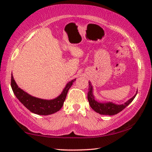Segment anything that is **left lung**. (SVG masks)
I'll list each match as a JSON object with an SVG mask.
<instances>
[{"mask_svg":"<svg viewBox=\"0 0 152 152\" xmlns=\"http://www.w3.org/2000/svg\"><path fill=\"white\" fill-rule=\"evenodd\" d=\"M89 87H88V100L90 104L91 107L94 110L95 112L98 113L101 115H115L120 111H122L124 108L127 107L134 100L135 97L136 96L137 91L136 95L132 98L129 99L127 102H126L124 104H115L113 102H99L95 99V97L93 93V86L91 85V83L88 82Z\"/></svg>","mask_w":152,"mask_h":152,"instance_id":"8db88e82","label":"left lung"}]
</instances>
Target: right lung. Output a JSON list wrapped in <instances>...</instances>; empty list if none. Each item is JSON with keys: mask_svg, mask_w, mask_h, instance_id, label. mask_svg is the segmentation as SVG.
<instances>
[{"mask_svg": "<svg viewBox=\"0 0 152 152\" xmlns=\"http://www.w3.org/2000/svg\"><path fill=\"white\" fill-rule=\"evenodd\" d=\"M76 79H75L68 82L61 94L55 99H50V100L33 97L25 92L22 89L18 88L15 80H14L12 74L11 77V86L16 97L29 111L37 115H47L55 113L61 109L66 99V95H67L68 91L71 87L72 83Z\"/></svg>", "mask_w": 152, "mask_h": 152, "instance_id": "obj_1", "label": "right lung"}]
</instances>
